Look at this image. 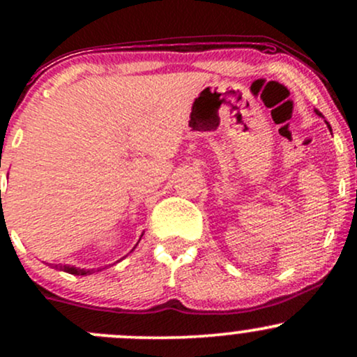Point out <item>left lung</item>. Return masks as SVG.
<instances>
[{
    "instance_id": "left-lung-1",
    "label": "left lung",
    "mask_w": 357,
    "mask_h": 357,
    "mask_svg": "<svg viewBox=\"0 0 357 357\" xmlns=\"http://www.w3.org/2000/svg\"><path fill=\"white\" fill-rule=\"evenodd\" d=\"M315 112H317V110H315ZM317 114H319V116H322V114H321V112H317Z\"/></svg>"
}]
</instances>
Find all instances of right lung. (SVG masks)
Segmentation results:
<instances>
[{"mask_svg":"<svg viewBox=\"0 0 357 357\" xmlns=\"http://www.w3.org/2000/svg\"><path fill=\"white\" fill-rule=\"evenodd\" d=\"M53 268L56 270H61V272H67V273H72V275H90V273H93V270H85V268H77V267H70V265H55ZM99 272V270H97Z\"/></svg>","mask_w":357,"mask_h":357,"instance_id":"right-lung-1","label":"right lung"}]
</instances>
